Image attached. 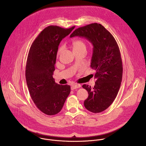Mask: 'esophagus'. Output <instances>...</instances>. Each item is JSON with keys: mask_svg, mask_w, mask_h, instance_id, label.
I'll use <instances>...</instances> for the list:
<instances>
[{"mask_svg": "<svg viewBox=\"0 0 146 146\" xmlns=\"http://www.w3.org/2000/svg\"><path fill=\"white\" fill-rule=\"evenodd\" d=\"M81 87V85L80 84H73L72 86H71V90H74V89H76V88H78Z\"/></svg>", "mask_w": 146, "mask_h": 146, "instance_id": "obj_1", "label": "esophagus"}]
</instances>
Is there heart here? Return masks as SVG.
Returning a JSON list of instances; mask_svg holds the SVG:
<instances>
[{
    "label": "heart",
    "mask_w": 146,
    "mask_h": 146,
    "mask_svg": "<svg viewBox=\"0 0 146 146\" xmlns=\"http://www.w3.org/2000/svg\"><path fill=\"white\" fill-rule=\"evenodd\" d=\"M73 48H79L81 47H86L85 43L84 41L81 40H76L73 42ZM62 50V47H59V48L58 50V54H59L60 51Z\"/></svg>",
    "instance_id": "obj_1"
}]
</instances>
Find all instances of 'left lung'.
I'll list each match as a JSON object with an SVG mask.
<instances>
[{
  "label": "left lung",
  "instance_id": "obj_1",
  "mask_svg": "<svg viewBox=\"0 0 146 146\" xmlns=\"http://www.w3.org/2000/svg\"><path fill=\"white\" fill-rule=\"evenodd\" d=\"M74 36L85 37L93 46L91 67L96 71V81L93 88L82 85L88 93L84 104L88 111L100 113L111 105L121 86L123 69L118 46L113 35L98 23L76 29L70 36Z\"/></svg>",
  "mask_w": 146,
  "mask_h": 146
}]
</instances>
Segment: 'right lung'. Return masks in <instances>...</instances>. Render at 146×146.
Here are the masks:
<instances>
[{
  "mask_svg": "<svg viewBox=\"0 0 146 146\" xmlns=\"http://www.w3.org/2000/svg\"><path fill=\"white\" fill-rule=\"evenodd\" d=\"M74 28L47 27L36 38L29 51L25 70L29 92L36 107L47 115L58 113L70 92V86L58 84L52 75L59 44Z\"/></svg>",
  "mask_w": 146,
  "mask_h": 146,
  "instance_id": "add662e5",
  "label": "right lung"
}]
</instances>
